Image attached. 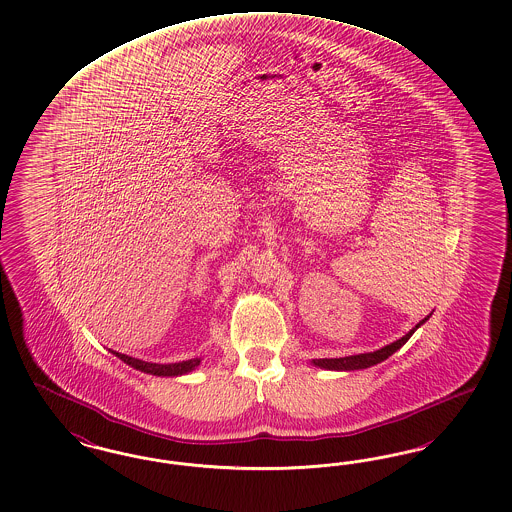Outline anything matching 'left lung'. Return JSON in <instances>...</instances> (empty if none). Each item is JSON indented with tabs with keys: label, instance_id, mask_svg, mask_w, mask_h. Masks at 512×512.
<instances>
[{
	"label": "left lung",
	"instance_id": "1",
	"mask_svg": "<svg viewBox=\"0 0 512 512\" xmlns=\"http://www.w3.org/2000/svg\"><path fill=\"white\" fill-rule=\"evenodd\" d=\"M429 320V316L425 320H421L415 328L411 329L409 333H406L402 339L390 343L387 347L379 348L375 352H366V354H356V356H345V358H318L314 360L312 364L314 366H320V368L326 369H339V371H350V369H364L369 366H375L383 360H387L390 354H394L400 347H404L408 343L409 337L415 333V329L419 328L421 324H425Z\"/></svg>",
	"mask_w": 512,
	"mask_h": 512
}]
</instances>
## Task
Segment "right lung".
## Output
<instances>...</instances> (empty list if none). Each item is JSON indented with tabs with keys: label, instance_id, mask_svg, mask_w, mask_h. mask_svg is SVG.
Returning <instances> with one entry per match:
<instances>
[{
	"label": "right lung",
	"instance_id": "right-lung-1",
	"mask_svg": "<svg viewBox=\"0 0 512 512\" xmlns=\"http://www.w3.org/2000/svg\"><path fill=\"white\" fill-rule=\"evenodd\" d=\"M114 352V350H112ZM120 360H123L125 364H129L131 368L141 369L144 373H152V375H162V377H175V375H183L188 373L194 368L200 366V358H194V360H186V362H179V364H150V362H143V360H137V358H131V356H125L120 352H114Z\"/></svg>",
	"mask_w": 512,
	"mask_h": 512
}]
</instances>
